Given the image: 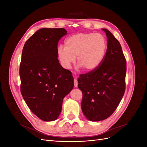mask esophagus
Returning <instances> with one entry per match:
<instances>
[{
  "mask_svg": "<svg viewBox=\"0 0 147 147\" xmlns=\"http://www.w3.org/2000/svg\"><path fill=\"white\" fill-rule=\"evenodd\" d=\"M74 86L75 88H77L78 86V82L77 80V79L74 80Z\"/></svg>",
  "mask_w": 147,
  "mask_h": 147,
  "instance_id": "1",
  "label": "esophagus"
}]
</instances>
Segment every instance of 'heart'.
<instances>
[{
  "instance_id": "1",
  "label": "heart",
  "mask_w": 147,
  "mask_h": 147,
  "mask_svg": "<svg viewBox=\"0 0 147 147\" xmlns=\"http://www.w3.org/2000/svg\"><path fill=\"white\" fill-rule=\"evenodd\" d=\"M107 49L103 35L96 33H79L67 38L64 47L59 46L57 55L61 65L70 69L75 61L86 72L97 69L102 64Z\"/></svg>"
}]
</instances>
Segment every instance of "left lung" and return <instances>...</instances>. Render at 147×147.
Returning <instances> with one entry per match:
<instances>
[{
  "mask_svg": "<svg viewBox=\"0 0 147 147\" xmlns=\"http://www.w3.org/2000/svg\"><path fill=\"white\" fill-rule=\"evenodd\" d=\"M107 38V49L96 70L80 75L78 87L82 91L83 113L91 121L109 118L117 109L125 91L126 61L118 40L102 29Z\"/></svg>",
  "mask_w": 147,
  "mask_h": 147,
  "instance_id": "1",
  "label": "left lung"
}]
</instances>
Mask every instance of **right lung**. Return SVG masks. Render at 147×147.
Returning a JSON list of instances; mask_svg holds the SVG:
<instances>
[{"label":"right lung","mask_w":147,"mask_h":147,"mask_svg":"<svg viewBox=\"0 0 147 147\" xmlns=\"http://www.w3.org/2000/svg\"><path fill=\"white\" fill-rule=\"evenodd\" d=\"M67 32L64 28H42L26 42L20 68L21 92L28 107L45 121L58 118L63 99L74 88L70 71L57 59L59 40Z\"/></svg>","instance_id":"right-lung-1"}]
</instances>
